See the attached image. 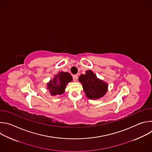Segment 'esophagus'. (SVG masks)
Listing matches in <instances>:
<instances>
[{
    "instance_id": "1",
    "label": "esophagus",
    "mask_w": 152,
    "mask_h": 152,
    "mask_svg": "<svg viewBox=\"0 0 152 152\" xmlns=\"http://www.w3.org/2000/svg\"><path fill=\"white\" fill-rule=\"evenodd\" d=\"M73 80H74V81H76L77 80V78H78V76H77V75H73Z\"/></svg>"
}]
</instances>
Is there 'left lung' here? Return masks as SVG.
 Segmentation results:
<instances>
[{
	"label": "left lung",
	"mask_w": 152,
	"mask_h": 152,
	"mask_svg": "<svg viewBox=\"0 0 152 152\" xmlns=\"http://www.w3.org/2000/svg\"><path fill=\"white\" fill-rule=\"evenodd\" d=\"M79 82L82 85L86 96L90 99L102 98L107 91V83L99 79L92 70H88L85 71V74L80 75Z\"/></svg>",
	"instance_id": "1"
}]
</instances>
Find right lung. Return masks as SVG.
<instances>
[{
  "mask_svg": "<svg viewBox=\"0 0 152 152\" xmlns=\"http://www.w3.org/2000/svg\"><path fill=\"white\" fill-rule=\"evenodd\" d=\"M72 80L73 77L69 73L59 72L48 83L47 88L53 96L61 95L65 92L67 84Z\"/></svg>",
  "mask_w": 152,
  "mask_h": 152,
  "instance_id": "obj_1",
  "label": "right lung"
}]
</instances>
